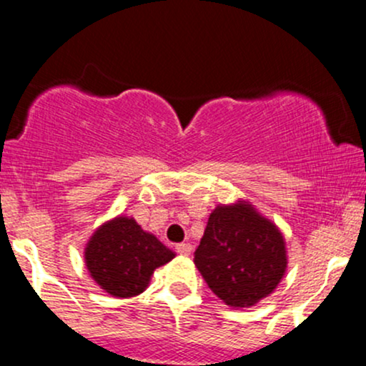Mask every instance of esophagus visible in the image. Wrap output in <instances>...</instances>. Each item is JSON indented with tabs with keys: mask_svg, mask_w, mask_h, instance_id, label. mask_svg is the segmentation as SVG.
Segmentation results:
<instances>
[{
	"mask_svg": "<svg viewBox=\"0 0 366 366\" xmlns=\"http://www.w3.org/2000/svg\"><path fill=\"white\" fill-rule=\"evenodd\" d=\"M175 251H177L179 254L187 256V254H191L192 246H191V244H187V242H182V244H177V246H175Z\"/></svg>",
	"mask_w": 366,
	"mask_h": 366,
	"instance_id": "1",
	"label": "esophagus"
}]
</instances>
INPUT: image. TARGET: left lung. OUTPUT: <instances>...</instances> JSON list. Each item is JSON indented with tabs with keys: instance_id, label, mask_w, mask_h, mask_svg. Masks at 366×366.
I'll return each instance as SVG.
<instances>
[{
	"instance_id": "obj_1",
	"label": "left lung",
	"mask_w": 366,
	"mask_h": 366,
	"mask_svg": "<svg viewBox=\"0 0 366 366\" xmlns=\"http://www.w3.org/2000/svg\"><path fill=\"white\" fill-rule=\"evenodd\" d=\"M194 264L225 305L249 308L282 280L287 251L279 227L247 201H237L213 209Z\"/></svg>"
}]
</instances>
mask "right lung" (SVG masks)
<instances>
[{"mask_svg": "<svg viewBox=\"0 0 366 366\" xmlns=\"http://www.w3.org/2000/svg\"><path fill=\"white\" fill-rule=\"evenodd\" d=\"M174 258V251L124 215L98 227L84 249L92 280L115 297L141 294L153 272Z\"/></svg>", "mask_w": 366, "mask_h": 366, "instance_id": "add662e5", "label": "right lung"}]
</instances>
